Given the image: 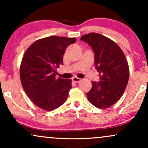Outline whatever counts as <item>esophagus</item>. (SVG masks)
Instances as JSON below:
<instances>
[{
  "label": "esophagus",
  "instance_id": "1",
  "mask_svg": "<svg viewBox=\"0 0 148 148\" xmlns=\"http://www.w3.org/2000/svg\"><path fill=\"white\" fill-rule=\"evenodd\" d=\"M81 81V79H79V78H77V77H74L72 78V81L73 82L76 83V84H79L80 81Z\"/></svg>",
  "mask_w": 148,
  "mask_h": 148
}]
</instances>
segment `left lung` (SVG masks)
Masks as SVG:
<instances>
[{
	"instance_id": "left-lung-1",
	"label": "left lung",
	"mask_w": 148,
	"mask_h": 148,
	"mask_svg": "<svg viewBox=\"0 0 148 148\" xmlns=\"http://www.w3.org/2000/svg\"><path fill=\"white\" fill-rule=\"evenodd\" d=\"M80 40L91 47L99 81H92L87 93L89 101L99 108L115 104L124 93L128 83L130 69L125 56L119 46L100 34L91 33Z\"/></svg>"
}]
</instances>
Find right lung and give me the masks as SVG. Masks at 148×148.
I'll return each instance as SVG.
<instances>
[{"label":"right lung","mask_w":148,"mask_h":148,"mask_svg":"<svg viewBox=\"0 0 148 148\" xmlns=\"http://www.w3.org/2000/svg\"><path fill=\"white\" fill-rule=\"evenodd\" d=\"M75 38L51 36L35 42L25 51L20 67L22 86L36 106L51 111L65 102L72 80L58 78L56 69L63 63L62 56Z\"/></svg>","instance_id":"add662e5"}]
</instances>
